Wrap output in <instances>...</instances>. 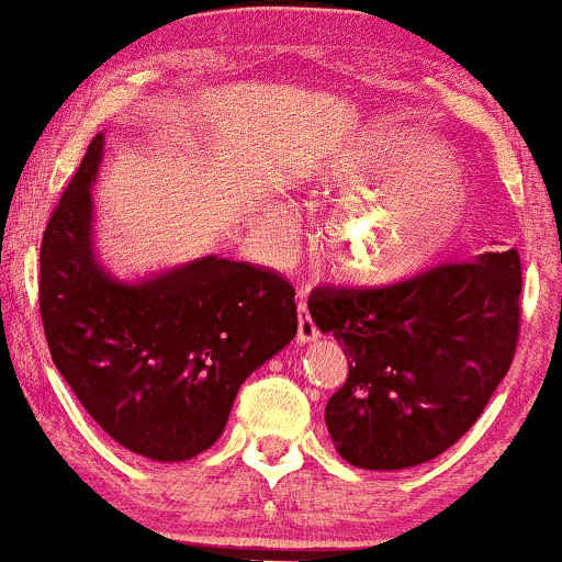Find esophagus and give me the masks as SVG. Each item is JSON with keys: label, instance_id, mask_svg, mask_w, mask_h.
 Returning <instances> with one entry per match:
<instances>
[{"label": "esophagus", "instance_id": "obj_1", "mask_svg": "<svg viewBox=\"0 0 562 562\" xmlns=\"http://www.w3.org/2000/svg\"><path fill=\"white\" fill-rule=\"evenodd\" d=\"M317 325H314V319L308 317V308H306V299L301 295L299 301V344H312V340H317Z\"/></svg>", "mask_w": 562, "mask_h": 562}]
</instances>
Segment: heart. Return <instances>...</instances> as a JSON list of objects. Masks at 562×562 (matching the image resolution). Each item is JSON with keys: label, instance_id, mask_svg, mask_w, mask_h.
Segmentation results:
<instances>
[{"label": "heart", "instance_id": "heart-1", "mask_svg": "<svg viewBox=\"0 0 562 562\" xmlns=\"http://www.w3.org/2000/svg\"><path fill=\"white\" fill-rule=\"evenodd\" d=\"M376 190L372 191L371 187ZM346 198L327 218L319 254L340 282L391 288L423 274L454 248L470 218V195L441 145L417 134H383L327 160L314 173V200ZM267 229L288 243L293 218L272 209Z\"/></svg>", "mask_w": 562, "mask_h": 562}]
</instances>
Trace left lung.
<instances>
[{"instance_id":"8db88e82","label":"left lung","mask_w":562,"mask_h":562,"mask_svg":"<svg viewBox=\"0 0 562 562\" xmlns=\"http://www.w3.org/2000/svg\"><path fill=\"white\" fill-rule=\"evenodd\" d=\"M308 312L348 359L325 409L338 454L364 470L415 468L473 428L513 364L520 256L481 254L391 288H322Z\"/></svg>"}]
</instances>
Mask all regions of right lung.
<instances>
[{"label": "right lung", "instance_id": "right-lung-1", "mask_svg": "<svg viewBox=\"0 0 562 562\" xmlns=\"http://www.w3.org/2000/svg\"><path fill=\"white\" fill-rule=\"evenodd\" d=\"M97 134L49 216L38 308L60 375L113 441L158 462L214 447L245 378L299 330L295 288L272 269L203 256L124 282L92 248Z\"/></svg>", "mask_w": 562, "mask_h": 562}]
</instances>
